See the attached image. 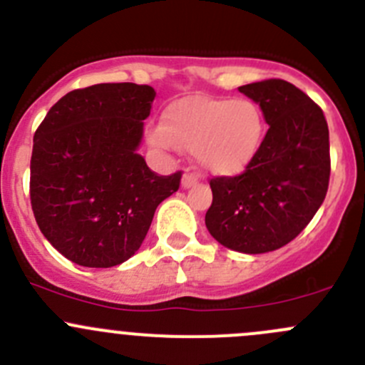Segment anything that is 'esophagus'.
I'll list each match as a JSON object with an SVG mask.
<instances>
[{"label":"esophagus","mask_w":365,"mask_h":365,"mask_svg":"<svg viewBox=\"0 0 365 365\" xmlns=\"http://www.w3.org/2000/svg\"><path fill=\"white\" fill-rule=\"evenodd\" d=\"M197 182H198L197 175L190 174V172H186V174L182 175V187H193Z\"/></svg>","instance_id":"34e87169"}]
</instances>
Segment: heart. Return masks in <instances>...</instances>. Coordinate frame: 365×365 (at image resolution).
Returning a JSON list of instances; mask_svg holds the SVG:
<instances>
[{
	"label": "heart",
	"mask_w": 365,
	"mask_h": 365,
	"mask_svg": "<svg viewBox=\"0 0 365 365\" xmlns=\"http://www.w3.org/2000/svg\"><path fill=\"white\" fill-rule=\"evenodd\" d=\"M266 122L254 101L193 96L172 104L165 124L150 128V143L181 147L212 175H240L254 163L264 140Z\"/></svg>",
	"instance_id": "b5f03b06"
}]
</instances>
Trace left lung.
<instances>
[{
  "instance_id": "obj_1",
  "label": "left lung",
  "mask_w": 365,
  "mask_h": 365,
  "mask_svg": "<svg viewBox=\"0 0 365 365\" xmlns=\"http://www.w3.org/2000/svg\"><path fill=\"white\" fill-rule=\"evenodd\" d=\"M240 92L261 106L269 129L243 174L209 181L205 227L230 250L264 254L293 241L327 197L328 124L323 110L284 79L250 83Z\"/></svg>"
}]
</instances>
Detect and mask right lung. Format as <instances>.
<instances>
[{"label": "right lung", "instance_id": "1", "mask_svg": "<svg viewBox=\"0 0 365 365\" xmlns=\"http://www.w3.org/2000/svg\"><path fill=\"white\" fill-rule=\"evenodd\" d=\"M156 92L101 83L63 96L34 136L30 198L46 240L68 261L111 268L145 240L181 172L158 175L136 153Z\"/></svg>", "mask_w": 365, "mask_h": 365}]
</instances>
